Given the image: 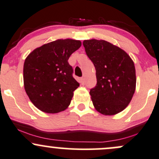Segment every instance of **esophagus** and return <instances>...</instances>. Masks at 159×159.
I'll return each mask as SVG.
<instances>
[{"instance_id":"34e87169","label":"esophagus","mask_w":159,"mask_h":159,"mask_svg":"<svg viewBox=\"0 0 159 159\" xmlns=\"http://www.w3.org/2000/svg\"><path fill=\"white\" fill-rule=\"evenodd\" d=\"M80 81H81V85H84V78H81V79H80Z\"/></svg>"}]
</instances>
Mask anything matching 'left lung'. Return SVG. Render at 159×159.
<instances>
[{"mask_svg": "<svg viewBox=\"0 0 159 159\" xmlns=\"http://www.w3.org/2000/svg\"><path fill=\"white\" fill-rule=\"evenodd\" d=\"M83 45L96 72L97 83L90 91L93 106L104 115L121 112L135 91L134 62L125 51L105 40H84Z\"/></svg>", "mask_w": 159, "mask_h": 159, "instance_id": "8db88e82", "label": "left lung"}]
</instances>
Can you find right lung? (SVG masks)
Returning <instances> with one entry per match:
<instances>
[{
    "label": "right lung",
    "mask_w": 159,
    "mask_h": 159,
    "mask_svg": "<svg viewBox=\"0 0 159 159\" xmlns=\"http://www.w3.org/2000/svg\"><path fill=\"white\" fill-rule=\"evenodd\" d=\"M81 45L80 40L57 39L34 49L25 59V91L40 111L55 114L70 105L79 83L72 76L73 69L68 60Z\"/></svg>",
    "instance_id": "right-lung-1"
}]
</instances>
